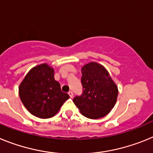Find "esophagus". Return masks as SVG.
<instances>
[{
	"label": "esophagus",
	"instance_id": "34e87169",
	"mask_svg": "<svg viewBox=\"0 0 153 153\" xmlns=\"http://www.w3.org/2000/svg\"><path fill=\"white\" fill-rule=\"evenodd\" d=\"M68 94H69V96H70V98H72V97H74V93H73L72 91H70V92H69Z\"/></svg>",
	"mask_w": 153,
	"mask_h": 153
}]
</instances>
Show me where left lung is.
Wrapping results in <instances>:
<instances>
[{
  "label": "left lung",
  "instance_id": "8db88e82",
  "mask_svg": "<svg viewBox=\"0 0 153 153\" xmlns=\"http://www.w3.org/2000/svg\"><path fill=\"white\" fill-rule=\"evenodd\" d=\"M83 94L74 99L80 113L89 119L97 120L108 114L114 107L118 87L102 65L90 62L81 69Z\"/></svg>",
  "mask_w": 153,
  "mask_h": 153
}]
</instances>
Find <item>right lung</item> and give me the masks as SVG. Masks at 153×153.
I'll use <instances>...</instances> for the list:
<instances>
[{"mask_svg": "<svg viewBox=\"0 0 153 153\" xmlns=\"http://www.w3.org/2000/svg\"><path fill=\"white\" fill-rule=\"evenodd\" d=\"M19 96L28 111L41 119L55 116L70 98L61 91L60 83L54 79V70L47 63L30 70L19 86Z\"/></svg>", "mask_w": 153, "mask_h": 153, "instance_id": "1", "label": "right lung"}]
</instances>
